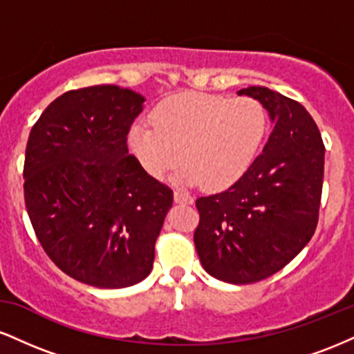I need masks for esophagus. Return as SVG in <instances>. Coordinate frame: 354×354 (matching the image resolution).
I'll use <instances>...</instances> for the list:
<instances>
[{
	"label": "esophagus",
	"instance_id": "esophagus-1",
	"mask_svg": "<svg viewBox=\"0 0 354 354\" xmlns=\"http://www.w3.org/2000/svg\"><path fill=\"white\" fill-rule=\"evenodd\" d=\"M193 198L189 194L181 193V191H174V203H180V205H193Z\"/></svg>",
	"mask_w": 354,
	"mask_h": 354
}]
</instances>
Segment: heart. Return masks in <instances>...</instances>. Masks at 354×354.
Returning a JSON list of instances; mask_svg holds the SVG:
<instances>
[{
    "mask_svg": "<svg viewBox=\"0 0 354 354\" xmlns=\"http://www.w3.org/2000/svg\"><path fill=\"white\" fill-rule=\"evenodd\" d=\"M153 123H135L129 146L145 171L163 180L185 161L183 185L219 191L234 185L261 148L266 109L253 98L180 95L153 111Z\"/></svg>",
    "mask_w": 354,
    "mask_h": 354,
    "instance_id": "1",
    "label": "heart"
}]
</instances>
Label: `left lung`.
Instances as JSON below:
<instances>
[{
	"label": "left lung",
	"mask_w": 354,
	"mask_h": 354,
	"mask_svg": "<svg viewBox=\"0 0 354 354\" xmlns=\"http://www.w3.org/2000/svg\"><path fill=\"white\" fill-rule=\"evenodd\" d=\"M271 120L263 153L223 193L196 200L194 246L213 278L250 284L274 274L308 245L316 230L324 145L298 101L265 86L239 89Z\"/></svg>",
	"instance_id": "1"
}]
</instances>
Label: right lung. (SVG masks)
Returning a JSON list of instances; mask_svg holds the SVG:
<instances>
[{"mask_svg": "<svg viewBox=\"0 0 354 354\" xmlns=\"http://www.w3.org/2000/svg\"><path fill=\"white\" fill-rule=\"evenodd\" d=\"M140 93L111 84L64 93L31 129L24 201L56 266L96 288L133 286L151 273L173 191L128 154Z\"/></svg>", "mask_w": 354, "mask_h": 354, "instance_id": "1", "label": "right lung"}]
</instances>
